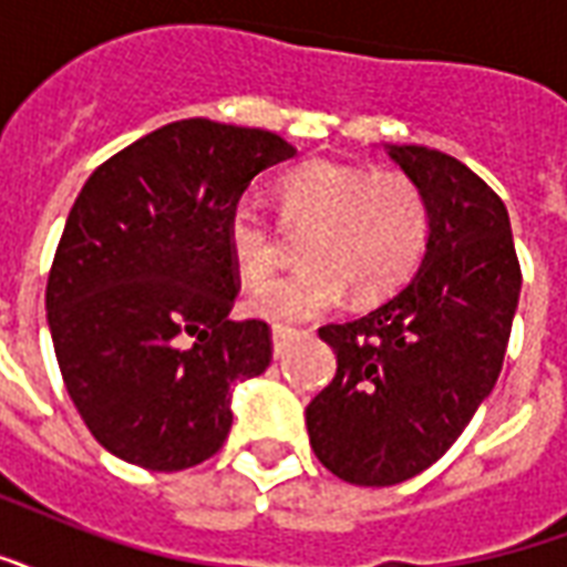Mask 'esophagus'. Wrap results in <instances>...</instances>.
I'll return each mask as SVG.
<instances>
[{
    "label": "esophagus",
    "instance_id": "1",
    "mask_svg": "<svg viewBox=\"0 0 567 567\" xmlns=\"http://www.w3.org/2000/svg\"><path fill=\"white\" fill-rule=\"evenodd\" d=\"M293 339H300V330H291V327H274V353L282 357V351L291 344Z\"/></svg>",
    "mask_w": 567,
    "mask_h": 567
}]
</instances>
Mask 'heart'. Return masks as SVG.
Segmentation results:
<instances>
[{
	"instance_id": "1",
	"label": "heart",
	"mask_w": 567,
	"mask_h": 567,
	"mask_svg": "<svg viewBox=\"0 0 567 567\" xmlns=\"http://www.w3.org/2000/svg\"><path fill=\"white\" fill-rule=\"evenodd\" d=\"M282 219L306 228V265L255 288L249 312L291 323L327 312L353 288L357 300L395 291L427 246L425 196L408 175L371 172L339 159H306L279 181ZM226 246L237 276L258 285L274 274L276 235L252 196L237 198L226 219Z\"/></svg>"
}]
</instances>
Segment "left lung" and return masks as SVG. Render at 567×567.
Masks as SVG:
<instances>
[{
	"mask_svg": "<svg viewBox=\"0 0 567 567\" xmlns=\"http://www.w3.org/2000/svg\"><path fill=\"white\" fill-rule=\"evenodd\" d=\"M383 148L425 196V255L378 309L318 330L336 378L306 408L318 461L362 487L408 482L464 434L499 378L520 297L503 198L443 151Z\"/></svg>",
	"mask_w": 567,
	"mask_h": 567,
	"instance_id": "8db88e82",
	"label": "left lung"
}]
</instances>
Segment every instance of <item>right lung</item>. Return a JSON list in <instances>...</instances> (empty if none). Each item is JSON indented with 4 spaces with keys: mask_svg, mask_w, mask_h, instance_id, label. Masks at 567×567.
I'll list each match as a JSON object with an SVG mask.
<instances>
[{
    "mask_svg": "<svg viewBox=\"0 0 567 567\" xmlns=\"http://www.w3.org/2000/svg\"><path fill=\"white\" fill-rule=\"evenodd\" d=\"M270 130L172 121L92 172L47 279V323L73 408L127 464L175 473L219 452L231 389L270 365V327L228 321L226 219L291 159Z\"/></svg>",
    "mask_w": 567,
    "mask_h": 567,
    "instance_id": "1",
    "label": "right lung"
}]
</instances>
